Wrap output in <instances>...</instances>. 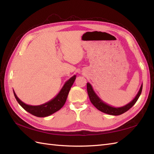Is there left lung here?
<instances>
[{
  "instance_id": "8db88e82",
  "label": "left lung",
  "mask_w": 154,
  "mask_h": 154,
  "mask_svg": "<svg viewBox=\"0 0 154 154\" xmlns=\"http://www.w3.org/2000/svg\"><path fill=\"white\" fill-rule=\"evenodd\" d=\"M142 86L143 84H142L141 87H140V89L138 91V94H136L134 99L131 102L126 104L125 106L121 107H114L103 102V101L97 96V94L95 93V92H94L92 86H91V85L89 83H87V93L91 102L92 103V104L98 110H99L101 112L113 116L120 115V114L126 112V111H128L130 109V108H132L134 105V104L136 103V101L138 100L139 97L140 96V94H141L142 91Z\"/></svg>"
}]
</instances>
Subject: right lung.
I'll return each mask as SVG.
<instances>
[{
    "label": "right lung",
    "instance_id": "add662e5",
    "mask_svg": "<svg viewBox=\"0 0 154 154\" xmlns=\"http://www.w3.org/2000/svg\"><path fill=\"white\" fill-rule=\"evenodd\" d=\"M75 79H76V75H73V77H71L69 79L65 82L64 85L62 87L60 93L57 94L56 97H55L54 99H52L48 102L38 106L28 105V104H25L16 96L14 90H13V92H14L16 100L18 101L20 105L25 110H26L27 112L35 116L45 117L57 112L63 106L65 102H66L69 92L71 87L73 85Z\"/></svg>",
    "mask_w": 154,
    "mask_h": 154
}]
</instances>
